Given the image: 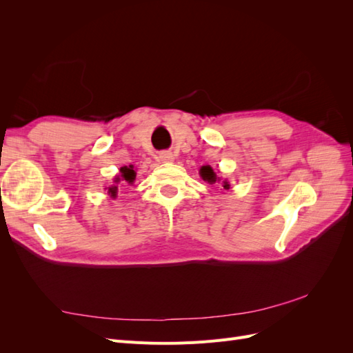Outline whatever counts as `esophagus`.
<instances>
[{"label":"esophagus","instance_id":"esophagus-1","mask_svg":"<svg viewBox=\"0 0 353 353\" xmlns=\"http://www.w3.org/2000/svg\"><path fill=\"white\" fill-rule=\"evenodd\" d=\"M159 159H160V162H172L174 154H172V152H162L159 154Z\"/></svg>","mask_w":353,"mask_h":353}]
</instances>
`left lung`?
I'll return each mask as SVG.
<instances>
[{
	"mask_svg": "<svg viewBox=\"0 0 353 353\" xmlns=\"http://www.w3.org/2000/svg\"><path fill=\"white\" fill-rule=\"evenodd\" d=\"M200 176L203 178V181H208L209 184H215V183H221L222 187L228 190L230 184L227 183V179H221L216 174L215 170H213L210 166H201L200 168Z\"/></svg>",
	"mask_w": 353,
	"mask_h": 353,
	"instance_id": "8db88e82",
	"label": "left lung"
}]
</instances>
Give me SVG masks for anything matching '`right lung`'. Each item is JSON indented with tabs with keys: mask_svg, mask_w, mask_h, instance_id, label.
I'll use <instances>...</instances> for the list:
<instances>
[{
	"mask_svg": "<svg viewBox=\"0 0 353 353\" xmlns=\"http://www.w3.org/2000/svg\"><path fill=\"white\" fill-rule=\"evenodd\" d=\"M135 175H137V172L134 170V166H132V165L123 166V168H121V175L117 176V178H114V183L117 184V183H121V181H125V183H128V184H132L134 181H135ZM108 193H109L112 197H116V194H117V185L109 187Z\"/></svg>",
	"mask_w": 353,
	"mask_h": 353,
	"instance_id": "1",
	"label": "right lung"
}]
</instances>
